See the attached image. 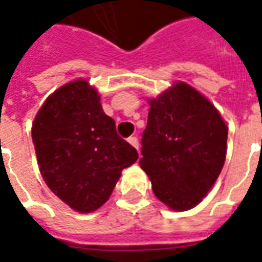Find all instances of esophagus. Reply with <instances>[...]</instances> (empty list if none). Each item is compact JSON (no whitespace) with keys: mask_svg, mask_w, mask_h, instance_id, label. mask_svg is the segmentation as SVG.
Here are the masks:
<instances>
[{"mask_svg":"<svg viewBox=\"0 0 262 262\" xmlns=\"http://www.w3.org/2000/svg\"><path fill=\"white\" fill-rule=\"evenodd\" d=\"M127 142L130 143L132 146H133V147L136 148V150H139V140H137V137H129V139H127Z\"/></svg>","mask_w":262,"mask_h":262,"instance_id":"34e87169","label":"esophagus"}]
</instances>
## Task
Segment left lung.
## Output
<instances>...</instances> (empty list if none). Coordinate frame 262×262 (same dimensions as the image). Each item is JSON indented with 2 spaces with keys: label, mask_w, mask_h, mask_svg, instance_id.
<instances>
[{
  "label": "left lung",
  "mask_w": 262,
  "mask_h": 262,
  "mask_svg": "<svg viewBox=\"0 0 262 262\" xmlns=\"http://www.w3.org/2000/svg\"><path fill=\"white\" fill-rule=\"evenodd\" d=\"M148 105L139 164L161 202L172 210L192 209L223 168L227 126L210 101L185 82Z\"/></svg>",
  "instance_id": "obj_1"
}]
</instances>
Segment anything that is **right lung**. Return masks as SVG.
<instances>
[{
  "mask_svg": "<svg viewBox=\"0 0 262 262\" xmlns=\"http://www.w3.org/2000/svg\"><path fill=\"white\" fill-rule=\"evenodd\" d=\"M88 81H71L50 95L32 125L37 164L50 191L70 208L90 213L111 196L136 148L116 133Z\"/></svg>",
  "mask_w": 262,
  "mask_h": 262,
  "instance_id": "add662e5",
  "label": "right lung"
}]
</instances>
